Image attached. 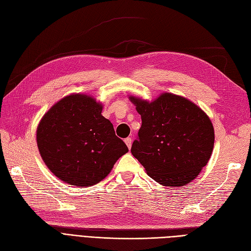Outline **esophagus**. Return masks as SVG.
Returning <instances> with one entry per match:
<instances>
[{
  "mask_svg": "<svg viewBox=\"0 0 251 251\" xmlns=\"http://www.w3.org/2000/svg\"><path fill=\"white\" fill-rule=\"evenodd\" d=\"M125 142H126V147H127L128 149H131V147H132V139H131L130 137H127V138L125 139Z\"/></svg>",
  "mask_w": 251,
  "mask_h": 251,
  "instance_id": "1",
  "label": "esophagus"
}]
</instances>
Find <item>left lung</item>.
Masks as SVG:
<instances>
[{
  "label": "left lung",
  "instance_id": "1",
  "mask_svg": "<svg viewBox=\"0 0 251 251\" xmlns=\"http://www.w3.org/2000/svg\"><path fill=\"white\" fill-rule=\"evenodd\" d=\"M141 115L132 155L165 186H183L207 164L215 142L208 116L184 97L164 93L149 102L130 97Z\"/></svg>",
  "mask_w": 251,
  "mask_h": 251
}]
</instances>
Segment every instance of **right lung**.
<instances>
[{
	"label": "right lung",
	"instance_id": "obj_1",
	"mask_svg": "<svg viewBox=\"0 0 251 251\" xmlns=\"http://www.w3.org/2000/svg\"><path fill=\"white\" fill-rule=\"evenodd\" d=\"M102 105L88 95L64 97L44 115L36 141L48 169L70 185H94L128 151Z\"/></svg>",
	"mask_w": 251,
	"mask_h": 251
}]
</instances>
